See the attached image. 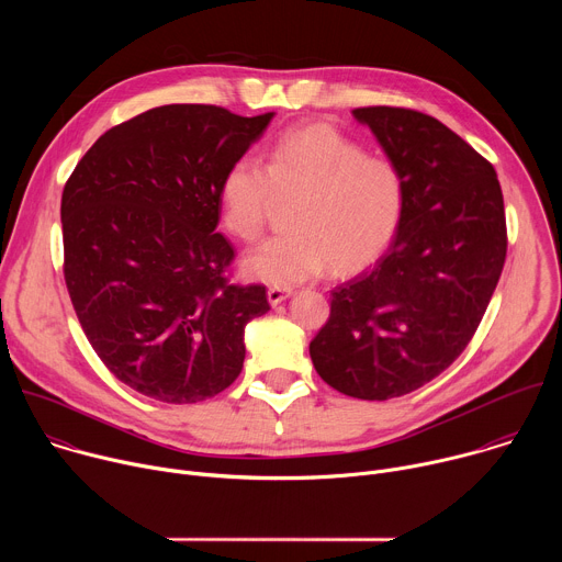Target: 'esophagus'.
Listing matches in <instances>:
<instances>
[{"label":"esophagus","instance_id":"1","mask_svg":"<svg viewBox=\"0 0 562 562\" xmlns=\"http://www.w3.org/2000/svg\"><path fill=\"white\" fill-rule=\"evenodd\" d=\"M293 295V289H289V286H271L269 291H267V297H269V302L276 306V304H280V302H284L286 297H291Z\"/></svg>","mask_w":562,"mask_h":562}]
</instances>
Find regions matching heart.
Masks as SVG:
<instances>
[{"instance_id": "1", "label": "heart", "mask_w": 562, "mask_h": 562, "mask_svg": "<svg viewBox=\"0 0 562 562\" xmlns=\"http://www.w3.org/2000/svg\"><path fill=\"white\" fill-rule=\"evenodd\" d=\"M265 159L235 157L220 182L222 224L245 243L262 233L276 195H297L291 231L243 258L251 280L291 286L327 262L336 273H356L386 251L405 211V178L393 159L367 155L329 124L282 133Z\"/></svg>"}]
</instances>
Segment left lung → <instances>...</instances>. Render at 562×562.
<instances>
[{
  "mask_svg": "<svg viewBox=\"0 0 562 562\" xmlns=\"http://www.w3.org/2000/svg\"><path fill=\"white\" fill-rule=\"evenodd\" d=\"M405 178V211L373 269L331 291L327 325L308 345L327 384L389 400L440 375L483 319L507 256L492 162L431 115L356 109Z\"/></svg>",
  "mask_w": 562,
  "mask_h": 562,
  "instance_id": "obj_1",
  "label": "left lung"
}]
</instances>
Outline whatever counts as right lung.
Wrapping results in <instances>:
<instances>
[{"label": "right lung", "instance_id": "1", "mask_svg": "<svg viewBox=\"0 0 562 562\" xmlns=\"http://www.w3.org/2000/svg\"><path fill=\"white\" fill-rule=\"evenodd\" d=\"M273 113L211 104L150 109L109 128L61 193L64 280L91 347L133 391L191 405L245 364V327L267 286L228 282L220 182Z\"/></svg>", "mask_w": 562, "mask_h": 562}]
</instances>
